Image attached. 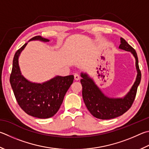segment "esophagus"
<instances>
[{"label":"esophagus","mask_w":149,"mask_h":149,"mask_svg":"<svg viewBox=\"0 0 149 149\" xmlns=\"http://www.w3.org/2000/svg\"><path fill=\"white\" fill-rule=\"evenodd\" d=\"M74 79L75 81H78L80 79V75L78 74H74Z\"/></svg>","instance_id":"esophagus-1"}]
</instances>
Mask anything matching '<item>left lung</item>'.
Masks as SVG:
<instances>
[{
	"mask_svg": "<svg viewBox=\"0 0 149 149\" xmlns=\"http://www.w3.org/2000/svg\"><path fill=\"white\" fill-rule=\"evenodd\" d=\"M119 49L130 52L136 59L137 77L130 90L123 98H110L103 93L94 81L86 73H81V83L83 86L82 95L88 110L94 117L100 119H111L123 115L130 108L135 100L137 87L141 79L138 58L136 50L125 40L120 38Z\"/></svg>",
	"mask_w": 149,
	"mask_h": 149,
	"instance_id": "obj_1",
	"label": "left lung"
}]
</instances>
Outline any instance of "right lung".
Returning <instances> with one entry per match:
<instances>
[{"label":"right lung","instance_id":"add662e5","mask_svg":"<svg viewBox=\"0 0 149 149\" xmlns=\"http://www.w3.org/2000/svg\"><path fill=\"white\" fill-rule=\"evenodd\" d=\"M43 42L49 40L40 36L29 40ZM28 43L18 49L13 60L10 81L18 104L24 111L32 117L48 118L55 115L63 102L64 97L74 81V75L55 76L42 83L30 81L21 74L19 57Z\"/></svg>","mask_w":149,"mask_h":149}]
</instances>
